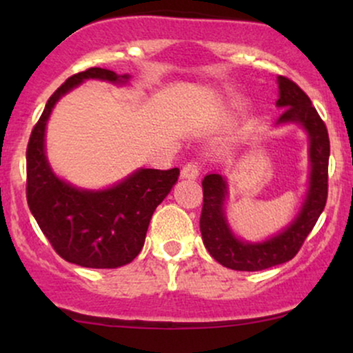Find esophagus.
<instances>
[{"label": "esophagus", "mask_w": 353, "mask_h": 353, "mask_svg": "<svg viewBox=\"0 0 353 353\" xmlns=\"http://www.w3.org/2000/svg\"><path fill=\"white\" fill-rule=\"evenodd\" d=\"M199 174H201V165L199 163H196V161L185 164L181 171V176L184 177V179H197Z\"/></svg>", "instance_id": "esophagus-1"}]
</instances>
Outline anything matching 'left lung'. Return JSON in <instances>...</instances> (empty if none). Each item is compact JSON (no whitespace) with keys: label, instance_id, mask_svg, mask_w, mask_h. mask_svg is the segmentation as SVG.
Here are the masks:
<instances>
[{"label":"left lung","instance_id":"left-lung-1","mask_svg":"<svg viewBox=\"0 0 353 353\" xmlns=\"http://www.w3.org/2000/svg\"><path fill=\"white\" fill-rule=\"evenodd\" d=\"M281 96L279 108L283 109L277 123H299L309 132L310 139V189L303 208L283 232L262 244L237 241L225 222L222 204L225 201V181L219 174H209L202 181L204 204L201 212V234L205 249L214 259L232 270H264L289 262L297 255L327 202L329 194L330 141L327 125L319 116L312 101L292 79L279 76Z\"/></svg>","mask_w":353,"mask_h":353}]
</instances>
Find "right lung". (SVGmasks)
I'll use <instances>...</instances> for the list:
<instances>
[{
  "label": "right lung",
  "instance_id": "add662e5",
  "mask_svg": "<svg viewBox=\"0 0 353 353\" xmlns=\"http://www.w3.org/2000/svg\"><path fill=\"white\" fill-rule=\"evenodd\" d=\"M125 83L103 68L72 74L52 92L26 148V199L39 229L59 257L89 269L132 262L144 245L154 210L179 179V169H139L104 190H81L58 179L44 156V129L56 101L84 79Z\"/></svg>",
  "mask_w": 353,
  "mask_h": 353
}]
</instances>
